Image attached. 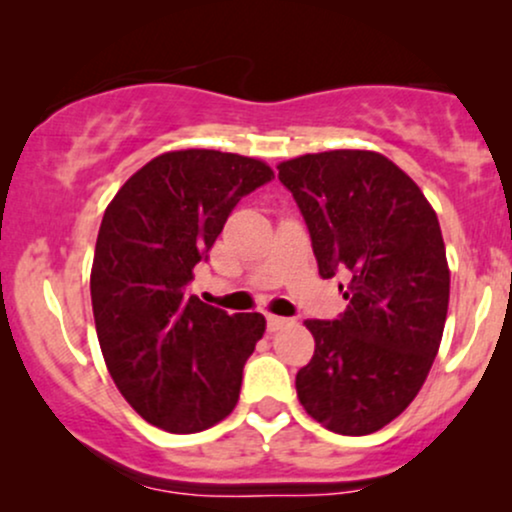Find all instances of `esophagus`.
Segmentation results:
<instances>
[{
  "label": "esophagus",
  "instance_id": "esophagus-1",
  "mask_svg": "<svg viewBox=\"0 0 512 512\" xmlns=\"http://www.w3.org/2000/svg\"><path fill=\"white\" fill-rule=\"evenodd\" d=\"M289 325V317H279V315H267V330L269 332H279L281 327Z\"/></svg>",
  "mask_w": 512,
  "mask_h": 512
}]
</instances>
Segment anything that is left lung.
<instances>
[{"label":"left lung","mask_w":512,"mask_h":512,"mask_svg":"<svg viewBox=\"0 0 512 512\" xmlns=\"http://www.w3.org/2000/svg\"><path fill=\"white\" fill-rule=\"evenodd\" d=\"M322 279L349 276L337 320H305L315 354L296 375L310 416L368 436L419 395L443 339L450 269L424 192L375 151H322L279 163Z\"/></svg>","instance_id":"obj_1"}]
</instances>
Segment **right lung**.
<instances>
[{
    "label": "right lung",
    "mask_w": 512,
    "mask_h": 512,
    "mask_svg": "<svg viewBox=\"0 0 512 512\" xmlns=\"http://www.w3.org/2000/svg\"><path fill=\"white\" fill-rule=\"evenodd\" d=\"M272 178L257 158L168 151L105 209L91 269L98 342L122 397L163 431H204L236 409L267 322L228 315L187 286L236 204Z\"/></svg>",
    "instance_id": "obj_1"
}]
</instances>
